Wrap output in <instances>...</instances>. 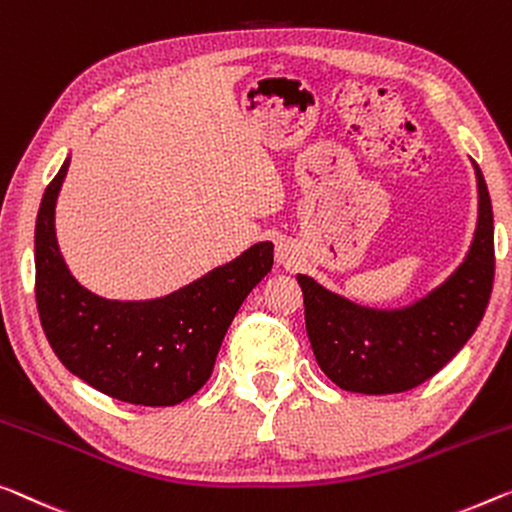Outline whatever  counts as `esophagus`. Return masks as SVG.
<instances>
[{
	"label": "esophagus",
	"instance_id": "obj_1",
	"mask_svg": "<svg viewBox=\"0 0 512 512\" xmlns=\"http://www.w3.org/2000/svg\"><path fill=\"white\" fill-rule=\"evenodd\" d=\"M276 255H278V262L282 266H294L296 262H299V250H296L294 243H289V241L280 243Z\"/></svg>",
	"mask_w": 512,
	"mask_h": 512
}]
</instances>
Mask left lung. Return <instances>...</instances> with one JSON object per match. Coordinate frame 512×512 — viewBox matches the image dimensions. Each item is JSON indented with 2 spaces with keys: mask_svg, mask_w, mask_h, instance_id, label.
I'll use <instances>...</instances> for the list:
<instances>
[{
  "mask_svg": "<svg viewBox=\"0 0 512 512\" xmlns=\"http://www.w3.org/2000/svg\"><path fill=\"white\" fill-rule=\"evenodd\" d=\"M474 167V243L460 269L425 299L402 310H372L296 276L310 347L324 375L342 391L388 395L416 388L437 375L478 329L494 282V220L483 172Z\"/></svg>",
  "mask_w": 512,
  "mask_h": 512,
  "instance_id": "obj_1",
  "label": "left lung"
}]
</instances>
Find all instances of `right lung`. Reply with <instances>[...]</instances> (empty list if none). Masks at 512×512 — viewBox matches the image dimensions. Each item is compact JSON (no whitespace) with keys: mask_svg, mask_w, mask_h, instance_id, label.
Wrapping results in <instances>:
<instances>
[{"mask_svg":"<svg viewBox=\"0 0 512 512\" xmlns=\"http://www.w3.org/2000/svg\"><path fill=\"white\" fill-rule=\"evenodd\" d=\"M68 160L45 188L36 218V308L52 352L75 377L114 400L172 407L207 384L236 310L273 266L255 243L165 299L121 303L87 292L66 269L55 204Z\"/></svg>","mask_w":512,"mask_h":512,"instance_id":"right-lung-1","label":"right lung"}]
</instances>
